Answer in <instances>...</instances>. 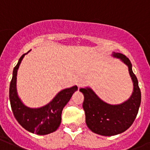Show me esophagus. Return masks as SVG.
Here are the masks:
<instances>
[{"mask_svg": "<svg viewBox=\"0 0 150 150\" xmlns=\"http://www.w3.org/2000/svg\"><path fill=\"white\" fill-rule=\"evenodd\" d=\"M76 85H77L79 88H82V87H83L85 86V81L82 79H79L77 80Z\"/></svg>", "mask_w": 150, "mask_h": 150, "instance_id": "1", "label": "esophagus"}]
</instances>
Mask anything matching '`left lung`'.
I'll return each mask as SVG.
<instances>
[{"instance_id":"8db88e82","label":"left lung","mask_w":150,"mask_h":150,"mask_svg":"<svg viewBox=\"0 0 150 150\" xmlns=\"http://www.w3.org/2000/svg\"><path fill=\"white\" fill-rule=\"evenodd\" d=\"M113 57L128 66L133 82V92L128 100L120 104H110L103 101L91 88L79 89L84 95L82 104L86 114V122L93 132L104 136H111L124 132L135 121L141 103V91L130 60L120 53H113Z\"/></svg>"}]
</instances>
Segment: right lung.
Returning <instances> with one entry per match:
<instances>
[{"label": "right lung", "mask_w": 150, "mask_h": 150, "mask_svg": "<svg viewBox=\"0 0 150 150\" xmlns=\"http://www.w3.org/2000/svg\"><path fill=\"white\" fill-rule=\"evenodd\" d=\"M29 51L20 57L17 65L13 70L12 79L9 88L11 107L15 119L25 130L37 135H47L58 128L61 122L62 110L70 100L73 93L77 90L78 87L74 86L61 90L49 103L42 107L30 108L26 107L18 96L16 79L20 64L25 55Z\"/></svg>", "instance_id": "obj_1"}]
</instances>
